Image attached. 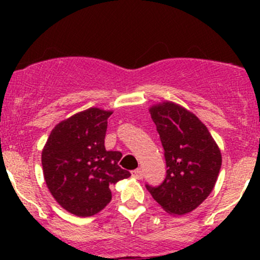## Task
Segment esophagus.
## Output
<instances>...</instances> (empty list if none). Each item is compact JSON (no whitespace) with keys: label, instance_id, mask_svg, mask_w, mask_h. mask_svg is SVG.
Returning <instances> with one entry per match:
<instances>
[{"label":"esophagus","instance_id":"1","mask_svg":"<svg viewBox=\"0 0 260 260\" xmlns=\"http://www.w3.org/2000/svg\"><path fill=\"white\" fill-rule=\"evenodd\" d=\"M132 177H135L136 180L143 179V172L141 170H135V171H132Z\"/></svg>","mask_w":260,"mask_h":260}]
</instances>
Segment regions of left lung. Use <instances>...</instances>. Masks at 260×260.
<instances>
[{
    "instance_id": "8db88e82",
    "label": "left lung",
    "mask_w": 260,
    "mask_h": 260,
    "mask_svg": "<svg viewBox=\"0 0 260 260\" xmlns=\"http://www.w3.org/2000/svg\"><path fill=\"white\" fill-rule=\"evenodd\" d=\"M149 113L165 149L167 171L161 185L146 187L165 211L185 215L211 193L221 167V152L206 125L180 104H153Z\"/></svg>"
}]
</instances>
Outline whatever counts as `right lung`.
Masks as SVG:
<instances>
[{"label":"right lung","mask_w":260,"mask_h":260,"mask_svg":"<svg viewBox=\"0 0 260 260\" xmlns=\"http://www.w3.org/2000/svg\"><path fill=\"white\" fill-rule=\"evenodd\" d=\"M112 113L94 107L61 120L43 148L46 186L56 203L77 216L103 210L112 200L109 186L131 176L118 166L122 153L104 147Z\"/></svg>","instance_id":"1"}]
</instances>
